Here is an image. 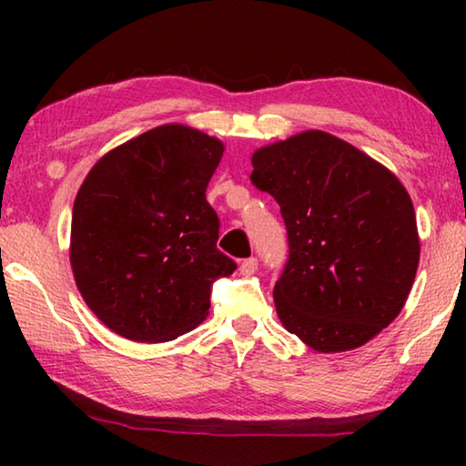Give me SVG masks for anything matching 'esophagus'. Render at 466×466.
Segmentation results:
<instances>
[{
	"label": "esophagus",
	"mask_w": 466,
	"mask_h": 466,
	"mask_svg": "<svg viewBox=\"0 0 466 466\" xmlns=\"http://www.w3.org/2000/svg\"><path fill=\"white\" fill-rule=\"evenodd\" d=\"M257 269H258V261H257L255 257L244 258V261L240 263V273H242V275H247V278H248V275L255 273Z\"/></svg>",
	"instance_id": "34e87169"
}]
</instances>
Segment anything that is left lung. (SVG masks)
I'll list each match as a JSON object with an SVG mask.
<instances>
[{
  "mask_svg": "<svg viewBox=\"0 0 466 466\" xmlns=\"http://www.w3.org/2000/svg\"><path fill=\"white\" fill-rule=\"evenodd\" d=\"M252 185L275 197L289 257L273 299L291 335L320 353L368 343L399 317L420 265L407 188L374 157L325 131L252 154Z\"/></svg>",
  "mask_w": 466,
  "mask_h": 466,
  "instance_id": "left-lung-1",
  "label": "left lung"
}]
</instances>
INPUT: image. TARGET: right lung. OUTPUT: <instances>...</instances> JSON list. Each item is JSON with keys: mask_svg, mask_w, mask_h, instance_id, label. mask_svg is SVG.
<instances>
[{"mask_svg": "<svg viewBox=\"0 0 466 466\" xmlns=\"http://www.w3.org/2000/svg\"><path fill=\"white\" fill-rule=\"evenodd\" d=\"M224 144L168 123L110 149L76 195L69 261L84 302L129 341H172L209 314L236 263L205 199Z\"/></svg>", "mask_w": 466, "mask_h": 466, "instance_id": "right-lung-1", "label": "right lung"}]
</instances>
